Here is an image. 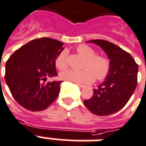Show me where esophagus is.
Segmentation results:
<instances>
[{
	"mask_svg": "<svg viewBox=\"0 0 146 146\" xmlns=\"http://www.w3.org/2000/svg\"><path fill=\"white\" fill-rule=\"evenodd\" d=\"M76 84L80 88H85V85H84V84H79V83H76Z\"/></svg>",
	"mask_w": 146,
	"mask_h": 146,
	"instance_id": "obj_1",
	"label": "esophagus"
}]
</instances>
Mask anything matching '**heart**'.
<instances>
[{"mask_svg": "<svg viewBox=\"0 0 146 146\" xmlns=\"http://www.w3.org/2000/svg\"><path fill=\"white\" fill-rule=\"evenodd\" d=\"M76 51L85 58L82 65L84 70H68L60 73V78L76 83L88 84L95 80H101L108 76L111 68L109 59L103 55H96V50L88 45L82 44L77 46ZM55 66L63 70L68 66L67 51L62 50L55 59Z\"/></svg>", "mask_w": 146, "mask_h": 146, "instance_id": "1", "label": "heart"}]
</instances>
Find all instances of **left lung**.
I'll use <instances>...</instances> for the list:
<instances>
[{"mask_svg": "<svg viewBox=\"0 0 146 146\" xmlns=\"http://www.w3.org/2000/svg\"><path fill=\"white\" fill-rule=\"evenodd\" d=\"M107 54L111 68L104 82L93 89V95L84 104L92 113L109 115L116 113L126 104L137 87L138 66L129 53L112 42L93 39Z\"/></svg>", "mask_w": 146, "mask_h": 146, "instance_id": "1", "label": "left lung"}]
</instances>
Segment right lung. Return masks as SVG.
Instances as JSON below:
<instances>
[{
    "instance_id": "obj_1",
    "label": "right lung",
    "mask_w": 146,
    "mask_h": 146,
    "mask_svg": "<svg viewBox=\"0 0 146 146\" xmlns=\"http://www.w3.org/2000/svg\"><path fill=\"white\" fill-rule=\"evenodd\" d=\"M63 42L41 38L31 40L13 53L5 65V81L16 102L32 111L47 108L58 96L62 81L46 82L58 76L55 59Z\"/></svg>"
}]
</instances>
